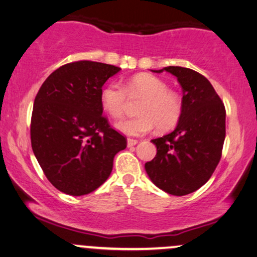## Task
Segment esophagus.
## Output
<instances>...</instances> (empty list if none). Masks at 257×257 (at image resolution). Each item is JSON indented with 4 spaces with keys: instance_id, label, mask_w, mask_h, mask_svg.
<instances>
[{
    "instance_id": "obj_1",
    "label": "esophagus",
    "mask_w": 257,
    "mask_h": 257,
    "mask_svg": "<svg viewBox=\"0 0 257 257\" xmlns=\"http://www.w3.org/2000/svg\"><path fill=\"white\" fill-rule=\"evenodd\" d=\"M137 143H138V141H137V139H132V138H128L127 139V146H128V148H131V146H135Z\"/></svg>"
}]
</instances>
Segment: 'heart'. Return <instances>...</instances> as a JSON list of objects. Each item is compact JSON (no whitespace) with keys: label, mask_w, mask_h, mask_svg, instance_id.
Masks as SVG:
<instances>
[{"label":"heart","mask_w":257,"mask_h":257,"mask_svg":"<svg viewBox=\"0 0 257 257\" xmlns=\"http://www.w3.org/2000/svg\"><path fill=\"white\" fill-rule=\"evenodd\" d=\"M130 100H142L137 107L141 115L127 119L116 128L128 136L145 135L157 126L161 131L172 128L179 121L183 111L182 100L175 92L169 91L162 79L150 74H139L125 82L124 88L111 84L101 93V105L114 119L124 116Z\"/></svg>","instance_id":"obj_1"}]
</instances>
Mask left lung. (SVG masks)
<instances>
[{
  "mask_svg": "<svg viewBox=\"0 0 257 257\" xmlns=\"http://www.w3.org/2000/svg\"><path fill=\"white\" fill-rule=\"evenodd\" d=\"M183 89V111L177 127L152 139L157 155L145 164L153 184L170 195L184 196L204 185L222 156L225 108L205 76L194 69L169 66Z\"/></svg>",
  "mask_w": 257,
  "mask_h": 257,
  "instance_id": "obj_1",
  "label": "left lung"
}]
</instances>
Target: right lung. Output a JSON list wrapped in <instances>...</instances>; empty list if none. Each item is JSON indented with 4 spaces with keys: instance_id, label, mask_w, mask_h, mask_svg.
<instances>
[{
    "instance_id": "right-lung-1",
    "label": "right lung",
    "mask_w": 257,
    "mask_h": 257,
    "mask_svg": "<svg viewBox=\"0 0 257 257\" xmlns=\"http://www.w3.org/2000/svg\"><path fill=\"white\" fill-rule=\"evenodd\" d=\"M120 68L81 60L45 80L34 100L32 149L46 177L63 194L87 195L109 177L127 145L102 115V86Z\"/></svg>"
}]
</instances>
